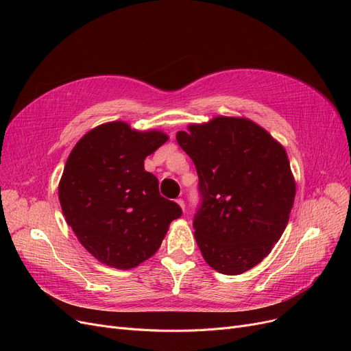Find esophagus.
Returning <instances> with one entry per match:
<instances>
[{
    "mask_svg": "<svg viewBox=\"0 0 351 351\" xmlns=\"http://www.w3.org/2000/svg\"><path fill=\"white\" fill-rule=\"evenodd\" d=\"M176 202H178V206L185 211V202H184V199H180V198H179V199H176Z\"/></svg>",
    "mask_w": 351,
    "mask_h": 351,
    "instance_id": "34e87169",
    "label": "esophagus"
}]
</instances>
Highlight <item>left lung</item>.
I'll return each mask as SVG.
<instances>
[{
	"instance_id": "1",
	"label": "left lung",
	"mask_w": 351,
	"mask_h": 351,
	"mask_svg": "<svg viewBox=\"0 0 351 351\" xmlns=\"http://www.w3.org/2000/svg\"><path fill=\"white\" fill-rule=\"evenodd\" d=\"M199 178L194 236L206 263L226 276L258 265L289 223L296 182L287 153L247 118L216 117L178 131Z\"/></svg>"
}]
</instances>
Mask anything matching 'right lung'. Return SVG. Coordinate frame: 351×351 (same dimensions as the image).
Returning <instances> with one entry per match:
<instances>
[{
  "instance_id": "add662e5",
  "label": "right lung",
  "mask_w": 351,
  "mask_h": 351,
  "mask_svg": "<svg viewBox=\"0 0 351 351\" xmlns=\"http://www.w3.org/2000/svg\"><path fill=\"white\" fill-rule=\"evenodd\" d=\"M169 140L123 121L90 130L66 159L58 197L66 224L97 261L135 268L159 250L182 210L163 198L159 180L144 171L147 156Z\"/></svg>"
}]
</instances>
